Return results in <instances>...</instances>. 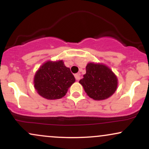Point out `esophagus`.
Wrapping results in <instances>:
<instances>
[{"instance_id":"1","label":"esophagus","mask_w":149,"mask_h":149,"mask_svg":"<svg viewBox=\"0 0 149 149\" xmlns=\"http://www.w3.org/2000/svg\"><path fill=\"white\" fill-rule=\"evenodd\" d=\"M75 78H76V80H79L80 79V73H78L75 74Z\"/></svg>"}]
</instances>
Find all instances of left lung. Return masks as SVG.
<instances>
[{"label":"left lung","mask_w":149,"mask_h":149,"mask_svg":"<svg viewBox=\"0 0 149 149\" xmlns=\"http://www.w3.org/2000/svg\"><path fill=\"white\" fill-rule=\"evenodd\" d=\"M79 83L90 98L103 100L115 92L118 79L111 70L105 65L89 63L86 66V73Z\"/></svg>","instance_id":"8db88e82"}]
</instances>
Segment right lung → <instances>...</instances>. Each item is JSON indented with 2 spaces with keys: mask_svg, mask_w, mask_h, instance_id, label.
Segmentation results:
<instances>
[{
  "mask_svg": "<svg viewBox=\"0 0 149 149\" xmlns=\"http://www.w3.org/2000/svg\"><path fill=\"white\" fill-rule=\"evenodd\" d=\"M75 80L70 69L62 61H47L36 73L34 87L44 98L57 100L65 96Z\"/></svg>",
  "mask_w": 149,
  "mask_h": 149,
  "instance_id": "add662e5",
  "label": "right lung"
}]
</instances>
